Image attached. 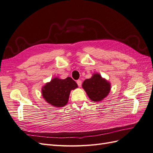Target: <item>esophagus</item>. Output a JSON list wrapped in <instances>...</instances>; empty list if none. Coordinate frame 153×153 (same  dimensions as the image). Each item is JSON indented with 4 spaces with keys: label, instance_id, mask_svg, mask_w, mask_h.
I'll return each instance as SVG.
<instances>
[{
    "label": "esophagus",
    "instance_id": "esophagus-1",
    "mask_svg": "<svg viewBox=\"0 0 153 153\" xmlns=\"http://www.w3.org/2000/svg\"><path fill=\"white\" fill-rule=\"evenodd\" d=\"M77 84L78 86H79V87H81V84H82V81L80 79L77 80Z\"/></svg>",
    "mask_w": 153,
    "mask_h": 153
}]
</instances>
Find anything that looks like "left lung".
<instances>
[{
    "label": "left lung",
    "instance_id": "left-lung-1",
    "mask_svg": "<svg viewBox=\"0 0 153 153\" xmlns=\"http://www.w3.org/2000/svg\"><path fill=\"white\" fill-rule=\"evenodd\" d=\"M82 87L93 101H101L108 95L111 90L110 83L98 74H94L91 78L85 79Z\"/></svg>",
    "mask_w": 153,
    "mask_h": 153
}]
</instances>
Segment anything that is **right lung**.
<instances>
[{
	"label": "right lung",
	"instance_id": "obj_1",
	"mask_svg": "<svg viewBox=\"0 0 153 153\" xmlns=\"http://www.w3.org/2000/svg\"><path fill=\"white\" fill-rule=\"evenodd\" d=\"M77 87L75 81L68 77L65 79L54 78L47 83L42 89L45 100L54 107H62L68 103L71 90Z\"/></svg>",
	"mask_w": 153,
	"mask_h": 153
}]
</instances>
